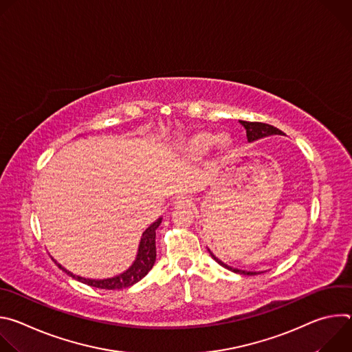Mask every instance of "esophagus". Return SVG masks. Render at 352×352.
<instances>
[{"instance_id": "1", "label": "esophagus", "mask_w": 352, "mask_h": 352, "mask_svg": "<svg viewBox=\"0 0 352 352\" xmlns=\"http://www.w3.org/2000/svg\"><path fill=\"white\" fill-rule=\"evenodd\" d=\"M190 202L186 199V197H179L175 200V206L177 208H184V206H188Z\"/></svg>"}]
</instances>
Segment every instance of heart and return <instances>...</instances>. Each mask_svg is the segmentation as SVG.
Here are the masks:
<instances>
[{
  "label": "heart",
  "instance_id": "b5f03b06",
  "mask_svg": "<svg viewBox=\"0 0 352 352\" xmlns=\"http://www.w3.org/2000/svg\"><path fill=\"white\" fill-rule=\"evenodd\" d=\"M214 142H216V138L213 135L208 132H200L188 140L186 150L192 156H200L204 155L206 150H209Z\"/></svg>",
  "mask_w": 352,
  "mask_h": 352
}]
</instances>
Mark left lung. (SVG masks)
<instances>
[{"label": "left lung", "mask_w": 352, "mask_h": 352, "mask_svg": "<svg viewBox=\"0 0 352 352\" xmlns=\"http://www.w3.org/2000/svg\"><path fill=\"white\" fill-rule=\"evenodd\" d=\"M241 125L245 128L246 131V138H248V142H254V140H258V139H262V138H266V136H270V135H283V132L280 129H277L276 126L273 125H269V124H263V122H249V121H239ZM210 256L223 267H226L227 270L230 272H234V273H238V274H245V276H255V274H259L258 272H246V270H239V269H235V267H231L228 265H226L224 262H221L219 258H216L213 255L212 250L208 248Z\"/></svg>", "instance_id": "obj_1"}]
</instances>
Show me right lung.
I'll list each match as a JSON object with an SVG mask.
<instances>
[{"label": "right lung", "instance_id": "obj_1", "mask_svg": "<svg viewBox=\"0 0 352 352\" xmlns=\"http://www.w3.org/2000/svg\"><path fill=\"white\" fill-rule=\"evenodd\" d=\"M162 223V217L157 219L152 226H148L144 232L142 234L139 248H138V255L135 262L131 265L128 270L124 273L114 276L111 278H103V280H91V278H85L80 276H75L74 273L68 272L65 267H63L60 263L56 262V265L65 272L68 276L74 277L75 280L87 284L90 287L96 288H102V289H121L133 285L135 283L140 281L150 270H152L155 262H156V230Z\"/></svg>", "mask_w": 352, "mask_h": 352}]
</instances>
